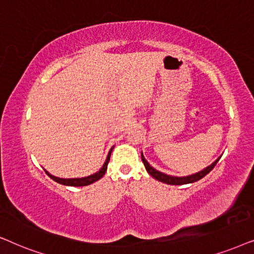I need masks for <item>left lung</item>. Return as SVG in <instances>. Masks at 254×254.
Wrapping results in <instances>:
<instances>
[{"label": "left lung", "instance_id": "left-lung-1", "mask_svg": "<svg viewBox=\"0 0 254 254\" xmlns=\"http://www.w3.org/2000/svg\"><path fill=\"white\" fill-rule=\"evenodd\" d=\"M219 159H216V160L212 162L210 166L205 167L204 170H202L201 172H197V173L195 174H191V175H188V177H172V175H167L165 173H161V172H159L157 170H154L153 167L151 166L150 164L146 161V159L144 158L143 153H141V160H143V164L145 168H146L147 173L151 175L152 178H154L155 180L160 181V182H164V184H167V185H175V186H179V185H186V184H192V182H196L198 180H201L202 178H204L205 175H207L209 172L212 171V168L216 166V164H217Z\"/></svg>", "mask_w": 254, "mask_h": 254}]
</instances>
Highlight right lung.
<instances>
[{"instance_id":"obj_1","label":"right lung","mask_w":254,"mask_h":254,"mask_svg":"<svg viewBox=\"0 0 254 254\" xmlns=\"http://www.w3.org/2000/svg\"><path fill=\"white\" fill-rule=\"evenodd\" d=\"M111 151H113V148L109 151V153H108V157L106 159V162L103 164L102 168L99 172H96L95 174H92L89 175V177H86V178H76V179H62V178H57L54 177V175L50 174L49 172H46V174L49 175V177L54 180L56 182H58L60 185H65V186H73V187H82V186H88L90 184H94V182L100 180L101 178L103 177L104 174H106L107 172V167H108V164H109V160H110V155H111Z\"/></svg>"}]
</instances>
